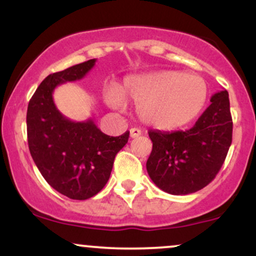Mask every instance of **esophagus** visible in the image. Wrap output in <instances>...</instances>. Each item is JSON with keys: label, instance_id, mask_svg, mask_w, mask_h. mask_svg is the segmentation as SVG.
Wrapping results in <instances>:
<instances>
[{"label": "esophagus", "instance_id": "esophagus-1", "mask_svg": "<svg viewBox=\"0 0 256 256\" xmlns=\"http://www.w3.org/2000/svg\"><path fill=\"white\" fill-rule=\"evenodd\" d=\"M140 134H142V131H140V128H130V137L131 138H136V137L140 136Z\"/></svg>", "mask_w": 256, "mask_h": 256}]
</instances>
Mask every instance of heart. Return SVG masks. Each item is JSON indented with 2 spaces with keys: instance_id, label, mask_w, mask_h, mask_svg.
<instances>
[{
  "instance_id": "obj_1",
  "label": "heart",
  "mask_w": 256,
  "mask_h": 256,
  "mask_svg": "<svg viewBox=\"0 0 256 256\" xmlns=\"http://www.w3.org/2000/svg\"><path fill=\"white\" fill-rule=\"evenodd\" d=\"M208 89L200 76L178 71H156L125 79L119 94L110 91L107 101L122 106V98L138 104L146 125L158 130H177L189 124L204 107Z\"/></svg>"
}]
</instances>
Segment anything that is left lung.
I'll return each mask as SVG.
<instances>
[{"label": "left lung", "instance_id": "8db88e82", "mask_svg": "<svg viewBox=\"0 0 256 256\" xmlns=\"http://www.w3.org/2000/svg\"><path fill=\"white\" fill-rule=\"evenodd\" d=\"M210 102L190 130L148 132L152 149L146 171L164 192L172 195L196 192L222 168L232 142L228 92L214 94Z\"/></svg>", "mask_w": 256, "mask_h": 256}]
</instances>
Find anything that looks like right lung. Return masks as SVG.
<instances>
[{
	"instance_id": "obj_1",
	"label": "right lung",
	"mask_w": 256,
	"mask_h": 256,
	"mask_svg": "<svg viewBox=\"0 0 256 256\" xmlns=\"http://www.w3.org/2000/svg\"><path fill=\"white\" fill-rule=\"evenodd\" d=\"M96 58L49 74L28 102L26 124L31 156L40 174L56 192L72 200H88L104 189L114 158L128 140L102 132L92 119L72 122L52 100L58 85L79 80L95 66Z\"/></svg>"
}]
</instances>
